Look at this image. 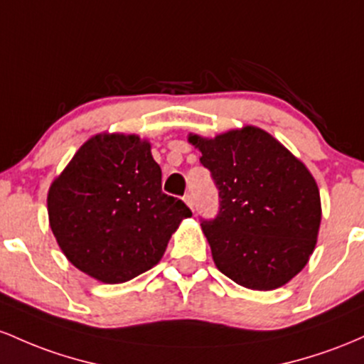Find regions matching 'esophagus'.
Segmentation results:
<instances>
[{"label":"esophagus","instance_id":"esophagus-1","mask_svg":"<svg viewBox=\"0 0 364 364\" xmlns=\"http://www.w3.org/2000/svg\"><path fill=\"white\" fill-rule=\"evenodd\" d=\"M183 201H186L187 206H189L191 210L194 211V198H193V194H186V196H183Z\"/></svg>","mask_w":364,"mask_h":364}]
</instances>
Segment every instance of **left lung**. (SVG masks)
I'll use <instances>...</instances> for the list:
<instances>
[{"instance_id": "1", "label": "left lung", "mask_w": 364, "mask_h": 364, "mask_svg": "<svg viewBox=\"0 0 364 364\" xmlns=\"http://www.w3.org/2000/svg\"><path fill=\"white\" fill-rule=\"evenodd\" d=\"M189 141L218 189V213L201 218L218 270L256 291L287 284L316 244L321 206L313 175L256 127Z\"/></svg>"}]
</instances>
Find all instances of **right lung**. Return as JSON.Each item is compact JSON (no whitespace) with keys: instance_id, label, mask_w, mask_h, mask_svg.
Here are the masks:
<instances>
[{"instance_id":"add662e5","label":"right lung","mask_w":364,"mask_h":364,"mask_svg":"<svg viewBox=\"0 0 364 364\" xmlns=\"http://www.w3.org/2000/svg\"><path fill=\"white\" fill-rule=\"evenodd\" d=\"M48 213L72 264L105 284L153 268L193 215L161 191V168L137 136H94L51 183Z\"/></svg>"}]
</instances>
